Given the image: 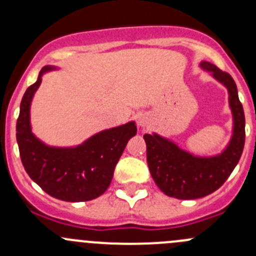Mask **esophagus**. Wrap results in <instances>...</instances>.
<instances>
[{
    "instance_id": "obj_1",
    "label": "esophagus",
    "mask_w": 256,
    "mask_h": 256,
    "mask_svg": "<svg viewBox=\"0 0 256 256\" xmlns=\"http://www.w3.org/2000/svg\"><path fill=\"white\" fill-rule=\"evenodd\" d=\"M148 122H150V118H147L146 115H144V114L138 115V124L141 126V128H144V126H147V125H148Z\"/></svg>"
}]
</instances>
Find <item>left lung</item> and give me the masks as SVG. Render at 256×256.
Wrapping results in <instances>:
<instances>
[{"label": "left lung", "instance_id": "left-lung-1", "mask_svg": "<svg viewBox=\"0 0 256 256\" xmlns=\"http://www.w3.org/2000/svg\"><path fill=\"white\" fill-rule=\"evenodd\" d=\"M200 66L228 90L233 134L226 148L214 156H196L158 134L144 135L150 174L164 194L177 200H197L218 190L236 168L244 148L245 116L236 82L209 62H200Z\"/></svg>", "mask_w": 256, "mask_h": 256}]
</instances>
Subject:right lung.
<instances>
[{"label":"right lung","instance_id":"1","mask_svg":"<svg viewBox=\"0 0 256 256\" xmlns=\"http://www.w3.org/2000/svg\"><path fill=\"white\" fill-rule=\"evenodd\" d=\"M26 90L16 125L20 160L28 176L46 193L66 202H85L102 196L112 183L114 170L128 140L138 132L135 121L102 130L73 147L48 146L36 138L30 126V104L43 74Z\"/></svg>","mask_w":256,"mask_h":256}]
</instances>
